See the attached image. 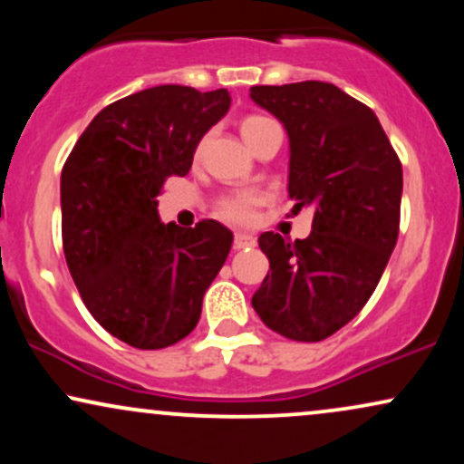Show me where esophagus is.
Here are the masks:
<instances>
[{
  "instance_id": "esophagus-1",
  "label": "esophagus",
  "mask_w": 464,
  "mask_h": 464,
  "mask_svg": "<svg viewBox=\"0 0 464 464\" xmlns=\"http://www.w3.org/2000/svg\"><path fill=\"white\" fill-rule=\"evenodd\" d=\"M233 244H236V248H246L248 250V248L257 246V239L250 236V233L239 231V233H236V239H233Z\"/></svg>"
}]
</instances>
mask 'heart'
Masks as SVG:
<instances>
[{
    "label": "heart",
    "instance_id": "1",
    "mask_svg": "<svg viewBox=\"0 0 464 464\" xmlns=\"http://www.w3.org/2000/svg\"><path fill=\"white\" fill-rule=\"evenodd\" d=\"M273 124L275 121H270L268 117L248 115V117H244L242 124H239V130H242L244 141L250 146V143L257 140V137ZM257 202H259L257 194H250V191H239V194H231V196H227V198H222L220 205H218V209H220V216L227 218V220L248 222L255 214V205H257Z\"/></svg>",
    "mask_w": 464,
    "mask_h": 464
}]
</instances>
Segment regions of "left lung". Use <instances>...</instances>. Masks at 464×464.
Returning <instances> with one entry per match:
<instances>
[{
    "instance_id": "obj_1",
    "label": "left lung",
    "mask_w": 464,
    "mask_h": 464,
    "mask_svg": "<svg viewBox=\"0 0 464 464\" xmlns=\"http://www.w3.org/2000/svg\"><path fill=\"white\" fill-rule=\"evenodd\" d=\"M250 100L284 124L287 194L295 209L314 211L305 239L259 236L270 270L250 303L273 332L318 343L344 327L380 284L399 236L401 163L377 115L335 84L250 87Z\"/></svg>"
}]
</instances>
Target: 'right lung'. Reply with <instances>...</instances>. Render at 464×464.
I'll return each mask as SVG.
<instances>
[{
    "label": "right lung",
    "mask_w": 464,
    "mask_h": 464,
    "mask_svg": "<svg viewBox=\"0 0 464 464\" xmlns=\"http://www.w3.org/2000/svg\"><path fill=\"white\" fill-rule=\"evenodd\" d=\"M227 89H143L93 117L61 174L63 250L84 305L115 338L163 349L198 324L233 233L216 220L159 218L165 179L185 177L202 137L227 115Z\"/></svg>",
    "instance_id": "1"
}]
</instances>
